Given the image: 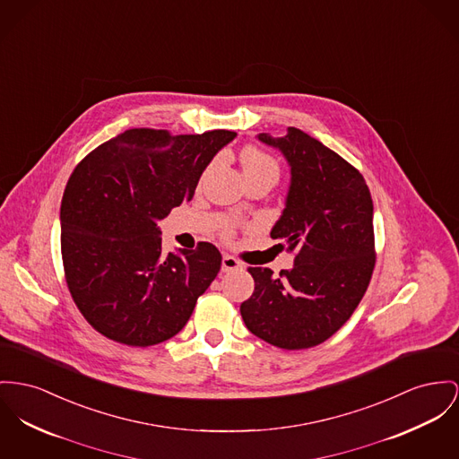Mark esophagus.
I'll use <instances>...</instances> for the list:
<instances>
[{
  "label": "esophagus",
  "instance_id": "obj_1",
  "mask_svg": "<svg viewBox=\"0 0 459 459\" xmlns=\"http://www.w3.org/2000/svg\"><path fill=\"white\" fill-rule=\"evenodd\" d=\"M244 264L237 259V257H233V255H224L222 257V272L226 273V272H233V270H240Z\"/></svg>",
  "mask_w": 459,
  "mask_h": 459
}]
</instances>
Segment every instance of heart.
Returning a JSON list of instances; mask_svg holds the SVG:
<instances>
[{"label":"heart","instance_id":"heart-1","mask_svg":"<svg viewBox=\"0 0 459 459\" xmlns=\"http://www.w3.org/2000/svg\"><path fill=\"white\" fill-rule=\"evenodd\" d=\"M240 163H242L245 181L266 179L270 183H276L280 176V165L275 158L257 146H247L240 154ZM233 233H235V224L231 222L226 224L222 230V235L230 238L233 237Z\"/></svg>","mask_w":459,"mask_h":459}]
</instances>
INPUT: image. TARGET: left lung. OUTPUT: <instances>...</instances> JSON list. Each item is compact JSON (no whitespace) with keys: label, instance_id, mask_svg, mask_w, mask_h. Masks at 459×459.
Listing matches in <instances>:
<instances>
[{"label":"left lung","instance_id":"left-lung-1","mask_svg":"<svg viewBox=\"0 0 459 459\" xmlns=\"http://www.w3.org/2000/svg\"><path fill=\"white\" fill-rule=\"evenodd\" d=\"M290 165V187L272 238L294 252V268L273 276L250 266L254 294L240 313L254 336L283 350L324 342L346 324L366 294L376 264L372 198L344 158L289 126L285 137L259 134Z\"/></svg>","mask_w":459,"mask_h":459}]
</instances>
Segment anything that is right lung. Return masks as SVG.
<instances>
[{
  "label": "right lung",
  "mask_w": 459,
  "mask_h": 459,
  "mask_svg": "<svg viewBox=\"0 0 459 459\" xmlns=\"http://www.w3.org/2000/svg\"><path fill=\"white\" fill-rule=\"evenodd\" d=\"M235 137L130 128L76 165L62 195V264L97 333L146 348L186 325L222 257L209 242L165 255L156 222L193 198L205 167Z\"/></svg>",
  "instance_id": "1"
}]
</instances>
